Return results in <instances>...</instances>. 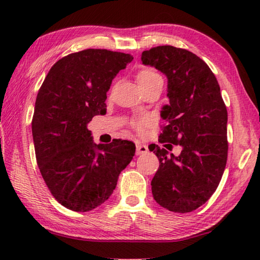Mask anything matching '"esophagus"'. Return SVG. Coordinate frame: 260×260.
Here are the masks:
<instances>
[{
  "label": "esophagus",
  "mask_w": 260,
  "mask_h": 260,
  "mask_svg": "<svg viewBox=\"0 0 260 260\" xmlns=\"http://www.w3.org/2000/svg\"><path fill=\"white\" fill-rule=\"evenodd\" d=\"M148 153V147L146 144L136 143V155H146Z\"/></svg>",
  "instance_id": "esophagus-1"
}]
</instances>
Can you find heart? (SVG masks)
Instances as JSON below:
<instances>
[{
    "label": "heart",
    "instance_id": "1",
    "mask_svg": "<svg viewBox=\"0 0 260 260\" xmlns=\"http://www.w3.org/2000/svg\"><path fill=\"white\" fill-rule=\"evenodd\" d=\"M136 81H138L139 86L141 88H144L156 81H162V79L159 74L155 71H152V70H143V71L138 73V76H136ZM148 124H149L148 118H142V119H139L138 121H135L134 126L141 131Z\"/></svg>",
    "mask_w": 260,
    "mask_h": 260
}]
</instances>
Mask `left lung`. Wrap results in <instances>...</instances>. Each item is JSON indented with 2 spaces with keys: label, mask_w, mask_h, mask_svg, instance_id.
<instances>
[{
  "label": "left lung",
  "mask_w": 260,
  "mask_h": 260,
  "mask_svg": "<svg viewBox=\"0 0 260 260\" xmlns=\"http://www.w3.org/2000/svg\"><path fill=\"white\" fill-rule=\"evenodd\" d=\"M141 60L167 78L170 103L160 111L167 125L158 141L181 147L179 156L157 144L149 148L159 159L152 196L173 212H191L212 196L227 162V109L219 83L203 59L181 48H151Z\"/></svg>",
  "instance_id": "1"
}]
</instances>
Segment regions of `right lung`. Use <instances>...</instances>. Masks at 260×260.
<instances>
[{
    "mask_svg": "<svg viewBox=\"0 0 260 260\" xmlns=\"http://www.w3.org/2000/svg\"><path fill=\"white\" fill-rule=\"evenodd\" d=\"M133 56L86 49L52 65L35 101L32 134L38 166L58 203L76 212L107 201L135 153L131 141L96 144L88 129L104 114L112 80Z\"/></svg>",
    "mask_w": 260,
    "mask_h": 260,
    "instance_id": "add662e5",
    "label": "right lung"
}]
</instances>
